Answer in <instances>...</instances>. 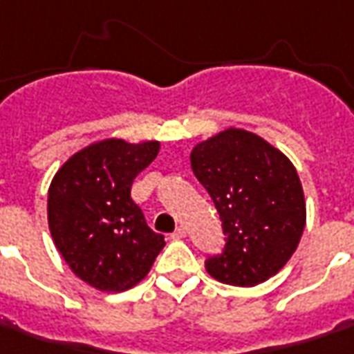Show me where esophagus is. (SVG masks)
Returning <instances> with one entry per match:
<instances>
[{
	"label": "esophagus",
	"instance_id": "1",
	"mask_svg": "<svg viewBox=\"0 0 354 354\" xmlns=\"http://www.w3.org/2000/svg\"><path fill=\"white\" fill-rule=\"evenodd\" d=\"M186 237V229L184 227H178L174 233H170V239H184Z\"/></svg>",
	"mask_w": 354,
	"mask_h": 354
}]
</instances>
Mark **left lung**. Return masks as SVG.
Listing matches in <instances>:
<instances>
[{"mask_svg": "<svg viewBox=\"0 0 354 354\" xmlns=\"http://www.w3.org/2000/svg\"><path fill=\"white\" fill-rule=\"evenodd\" d=\"M192 170L221 219L225 247L205 261L215 280L257 286L292 257L306 225L298 172L284 154L243 129H227L192 151Z\"/></svg>", "mask_w": 354, "mask_h": 354, "instance_id": "8db88e82", "label": "left lung"}]
</instances>
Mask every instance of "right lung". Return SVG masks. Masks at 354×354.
<instances>
[{
    "label": "right lung",
    "mask_w": 354,
    "mask_h": 354,
    "mask_svg": "<svg viewBox=\"0 0 354 354\" xmlns=\"http://www.w3.org/2000/svg\"><path fill=\"white\" fill-rule=\"evenodd\" d=\"M158 149L156 140H100L56 172L48 189L50 235L72 272L90 286L125 292L149 274L165 247L131 198L133 180Z\"/></svg>",
    "instance_id": "add662e5"
}]
</instances>
